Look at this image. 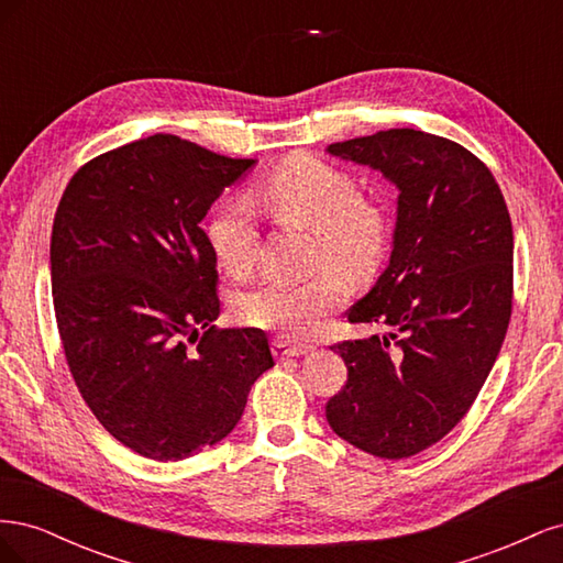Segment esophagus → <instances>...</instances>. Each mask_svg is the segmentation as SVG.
I'll return each instance as SVG.
<instances>
[{
  "label": "esophagus",
  "instance_id": "obj_1",
  "mask_svg": "<svg viewBox=\"0 0 563 563\" xmlns=\"http://www.w3.org/2000/svg\"><path fill=\"white\" fill-rule=\"evenodd\" d=\"M312 352L310 345H300V343H291V340H284V338H277L275 340V354L279 356V360H288V356H302Z\"/></svg>",
  "mask_w": 563,
  "mask_h": 563
}]
</instances>
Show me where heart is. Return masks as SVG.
I'll use <instances>...</instances> for the list:
<instances>
[{"instance_id": "obj_1", "label": "heart", "mask_w": 563, "mask_h": 563, "mask_svg": "<svg viewBox=\"0 0 563 563\" xmlns=\"http://www.w3.org/2000/svg\"><path fill=\"white\" fill-rule=\"evenodd\" d=\"M255 197L282 223H298L314 232L312 277L302 282L267 279L240 298V317L255 329L302 335L338 310L347 298L340 275L368 277L383 261L389 225L385 211L362 197L356 180L312 155H291L267 172ZM209 244L232 277H244L255 263L258 228L240 197L218 207L209 225Z\"/></svg>"}]
</instances>
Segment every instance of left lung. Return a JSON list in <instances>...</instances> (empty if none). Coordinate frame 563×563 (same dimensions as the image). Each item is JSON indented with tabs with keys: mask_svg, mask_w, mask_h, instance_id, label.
Returning a JSON list of instances; mask_svg holds the SVG:
<instances>
[{
	"mask_svg": "<svg viewBox=\"0 0 563 563\" xmlns=\"http://www.w3.org/2000/svg\"><path fill=\"white\" fill-rule=\"evenodd\" d=\"M399 187L389 263L350 323L389 333L343 340L331 430L399 460L444 439L496 364L512 314V220L488 166L434 133L389 129L329 145Z\"/></svg>",
	"mask_w": 563,
	"mask_h": 563,
	"instance_id": "left-lung-1",
	"label": "left lung"
}]
</instances>
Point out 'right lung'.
Returning <instances> with one entry per match:
<instances>
[{"label":"right lung","instance_id":"add662e5","mask_svg":"<svg viewBox=\"0 0 563 563\" xmlns=\"http://www.w3.org/2000/svg\"><path fill=\"white\" fill-rule=\"evenodd\" d=\"M255 159L155 133L84 164L51 230V288L81 399L124 446L183 460L225 439L275 366L261 329H216L218 263L199 228Z\"/></svg>","mask_w":563,"mask_h":563}]
</instances>
